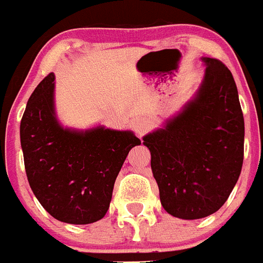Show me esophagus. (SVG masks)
I'll use <instances>...</instances> for the list:
<instances>
[{
	"mask_svg": "<svg viewBox=\"0 0 263 263\" xmlns=\"http://www.w3.org/2000/svg\"><path fill=\"white\" fill-rule=\"evenodd\" d=\"M152 126H153V122L150 121V118H146V117H139L133 122L134 132H136L139 137H142L143 134L147 133L148 130L152 129Z\"/></svg>",
	"mask_w": 263,
	"mask_h": 263,
	"instance_id": "esophagus-1",
	"label": "esophagus"
}]
</instances>
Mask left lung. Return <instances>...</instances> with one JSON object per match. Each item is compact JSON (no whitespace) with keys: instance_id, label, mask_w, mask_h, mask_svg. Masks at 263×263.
<instances>
[{"instance_id":"obj_1","label":"left lung","mask_w":263,"mask_h":263,"mask_svg":"<svg viewBox=\"0 0 263 263\" xmlns=\"http://www.w3.org/2000/svg\"><path fill=\"white\" fill-rule=\"evenodd\" d=\"M200 87L163 127L143 137L167 213L196 220L217 212L236 185L243 162L245 125L232 72L201 58Z\"/></svg>"}]
</instances>
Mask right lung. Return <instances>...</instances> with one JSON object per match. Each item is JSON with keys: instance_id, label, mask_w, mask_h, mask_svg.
Segmentation results:
<instances>
[{"instance_id": "1", "label": "right lung", "mask_w": 263, "mask_h": 263, "mask_svg": "<svg viewBox=\"0 0 263 263\" xmlns=\"http://www.w3.org/2000/svg\"><path fill=\"white\" fill-rule=\"evenodd\" d=\"M130 130L64 127L55 111V75L39 83L21 121V146L29 184L42 206L67 224L105 216L116 178L132 147Z\"/></svg>"}]
</instances>
